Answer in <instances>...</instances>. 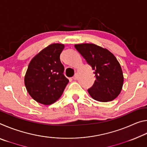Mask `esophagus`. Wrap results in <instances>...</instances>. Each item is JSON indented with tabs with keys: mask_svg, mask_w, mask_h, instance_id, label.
<instances>
[{
	"mask_svg": "<svg viewBox=\"0 0 147 147\" xmlns=\"http://www.w3.org/2000/svg\"><path fill=\"white\" fill-rule=\"evenodd\" d=\"M73 80H76L78 79V75H77V74H74V76L73 77Z\"/></svg>",
	"mask_w": 147,
	"mask_h": 147,
	"instance_id": "1",
	"label": "esophagus"
}]
</instances>
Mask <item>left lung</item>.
Wrapping results in <instances>:
<instances>
[{"mask_svg":"<svg viewBox=\"0 0 147 147\" xmlns=\"http://www.w3.org/2000/svg\"><path fill=\"white\" fill-rule=\"evenodd\" d=\"M75 49L91 66L96 80L88 93L99 102L113 100L120 94L124 78L117 59L108 50L92 43L74 45Z\"/></svg>","mask_w":147,"mask_h":147,"instance_id":"1","label":"left lung"}]
</instances>
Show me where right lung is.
<instances>
[{
  "mask_svg": "<svg viewBox=\"0 0 147 147\" xmlns=\"http://www.w3.org/2000/svg\"><path fill=\"white\" fill-rule=\"evenodd\" d=\"M64 45H50L34 56L28 65L24 84L32 98L49 105L58 100L69 82L64 76L60 54Z\"/></svg>",
  "mask_w": 147,
  "mask_h": 147,
  "instance_id": "add662e5",
  "label": "right lung"
}]
</instances>
